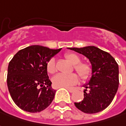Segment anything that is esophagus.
I'll list each match as a JSON object with an SVG mask.
<instances>
[{
    "instance_id": "34e87169",
    "label": "esophagus",
    "mask_w": 126,
    "mask_h": 126,
    "mask_svg": "<svg viewBox=\"0 0 126 126\" xmlns=\"http://www.w3.org/2000/svg\"><path fill=\"white\" fill-rule=\"evenodd\" d=\"M65 89H67V90L69 92H70V93H73V92H74V89L72 87H65Z\"/></svg>"
}]
</instances>
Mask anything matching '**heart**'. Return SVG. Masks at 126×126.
<instances>
[{"instance_id":"b5f03b06","label":"heart","mask_w":126,"mask_h":126,"mask_svg":"<svg viewBox=\"0 0 126 126\" xmlns=\"http://www.w3.org/2000/svg\"><path fill=\"white\" fill-rule=\"evenodd\" d=\"M65 58L72 65H74V69L82 79H87L90 76L92 68L88 63H80V58L75 53L69 52L65 55ZM47 71L49 74H54L56 72L54 60L52 59L47 63ZM78 76L75 74H59L52 78L53 84L56 87H69L78 82Z\"/></svg>"}]
</instances>
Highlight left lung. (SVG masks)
Listing matches in <instances>:
<instances>
[{
    "instance_id": "left-lung-1",
    "label": "left lung",
    "mask_w": 126,
    "mask_h": 126,
    "mask_svg": "<svg viewBox=\"0 0 126 126\" xmlns=\"http://www.w3.org/2000/svg\"><path fill=\"white\" fill-rule=\"evenodd\" d=\"M67 48L87 57L92 68L91 76L83 85L84 99L74 103L76 107L88 114L104 110L112 102L118 89V64L109 53L94 46Z\"/></svg>"
}]
</instances>
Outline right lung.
<instances>
[{"mask_svg":"<svg viewBox=\"0 0 126 126\" xmlns=\"http://www.w3.org/2000/svg\"><path fill=\"white\" fill-rule=\"evenodd\" d=\"M61 48L53 50L34 45L18 51L9 63L7 87L15 104L29 112L46 109L54 99L47 63Z\"/></svg>","mask_w":126,"mask_h":126,"instance_id":"obj_1","label":"right lung"}]
</instances>
